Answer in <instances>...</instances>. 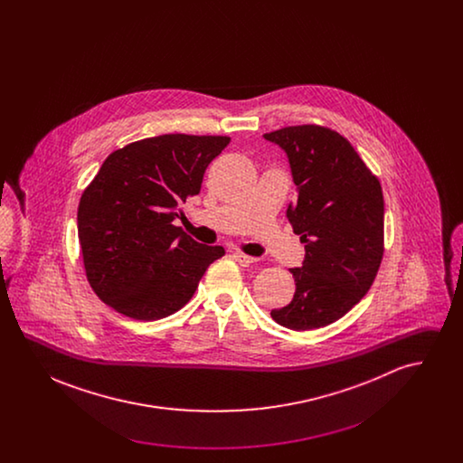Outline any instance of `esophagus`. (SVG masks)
I'll return each mask as SVG.
<instances>
[{
    "label": "esophagus",
    "instance_id": "1",
    "mask_svg": "<svg viewBox=\"0 0 463 463\" xmlns=\"http://www.w3.org/2000/svg\"><path fill=\"white\" fill-rule=\"evenodd\" d=\"M234 259L242 265V267H248V265L253 264V262H257V259L255 257H250V255H244L241 251H236L234 253Z\"/></svg>",
    "mask_w": 463,
    "mask_h": 463
}]
</instances>
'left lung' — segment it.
Here are the masks:
<instances>
[{"label": "left lung", "instance_id": "obj_1", "mask_svg": "<svg viewBox=\"0 0 463 463\" xmlns=\"http://www.w3.org/2000/svg\"><path fill=\"white\" fill-rule=\"evenodd\" d=\"M288 157L295 203L287 217L306 242L300 267L289 269L295 295L270 310L289 330L323 328L368 293L383 255V194L351 142L317 125L265 133Z\"/></svg>", "mask_w": 463, "mask_h": 463}]
</instances>
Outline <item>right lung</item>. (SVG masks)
<instances>
[{"instance_id": "1", "label": "right lung", "mask_w": 463, "mask_h": 463, "mask_svg": "<svg viewBox=\"0 0 463 463\" xmlns=\"http://www.w3.org/2000/svg\"><path fill=\"white\" fill-rule=\"evenodd\" d=\"M229 137L170 133L114 151L78 206V238L90 287L109 307L155 321L184 307L222 246L194 241L176 206L201 191Z\"/></svg>"}]
</instances>
